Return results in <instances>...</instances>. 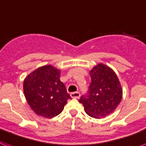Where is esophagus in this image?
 <instances>
[{"instance_id": "1", "label": "esophagus", "mask_w": 146, "mask_h": 146, "mask_svg": "<svg viewBox=\"0 0 146 146\" xmlns=\"http://www.w3.org/2000/svg\"><path fill=\"white\" fill-rule=\"evenodd\" d=\"M70 96L71 98H79V97H80V93L78 92H72V93L70 94Z\"/></svg>"}]
</instances>
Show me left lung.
Returning <instances> with one entry per match:
<instances>
[{"label": "left lung", "instance_id": "8db88e82", "mask_svg": "<svg viewBox=\"0 0 146 146\" xmlns=\"http://www.w3.org/2000/svg\"><path fill=\"white\" fill-rule=\"evenodd\" d=\"M92 82L87 95L79 102L92 118H105L114 112L122 98V88L115 71L104 64H98L90 71Z\"/></svg>", "mask_w": 146, "mask_h": 146}]
</instances>
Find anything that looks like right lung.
Returning <instances> with one entry per match:
<instances>
[{
    "label": "right lung",
    "instance_id": "add662e5",
    "mask_svg": "<svg viewBox=\"0 0 146 146\" xmlns=\"http://www.w3.org/2000/svg\"><path fill=\"white\" fill-rule=\"evenodd\" d=\"M61 70L52 65L40 67L25 77L24 94L31 110L46 118H54L64 110L68 99L64 84L60 80Z\"/></svg>",
    "mask_w": 146,
    "mask_h": 146
}]
</instances>
